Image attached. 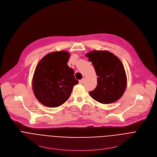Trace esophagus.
<instances>
[{
  "label": "esophagus",
  "mask_w": 157,
  "mask_h": 157,
  "mask_svg": "<svg viewBox=\"0 0 157 157\" xmlns=\"http://www.w3.org/2000/svg\"><path fill=\"white\" fill-rule=\"evenodd\" d=\"M84 79L82 78V79L79 80V84H82V82H83V81H84Z\"/></svg>",
  "instance_id": "esophagus-1"
}]
</instances>
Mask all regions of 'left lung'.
Instances as JSON below:
<instances>
[{
	"label": "left lung",
	"instance_id": "left-lung-1",
	"mask_svg": "<svg viewBox=\"0 0 157 157\" xmlns=\"http://www.w3.org/2000/svg\"><path fill=\"white\" fill-rule=\"evenodd\" d=\"M93 64L97 86L89 92L91 97L103 104L119 100L127 86V77L121 60L108 50H92L86 54Z\"/></svg>",
	"mask_w": 157,
	"mask_h": 157
}]
</instances>
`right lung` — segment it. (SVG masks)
<instances>
[{
    "instance_id": "add662e5",
    "label": "right lung",
    "mask_w": 157,
    "mask_h": 157,
    "mask_svg": "<svg viewBox=\"0 0 157 157\" xmlns=\"http://www.w3.org/2000/svg\"><path fill=\"white\" fill-rule=\"evenodd\" d=\"M70 56L65 50L50 52L36 66L32 87L42 105L52 108L62 105L69 98L73 86L78 84L74 70L67 65Z\"/></svg>"
}]
</instances>
